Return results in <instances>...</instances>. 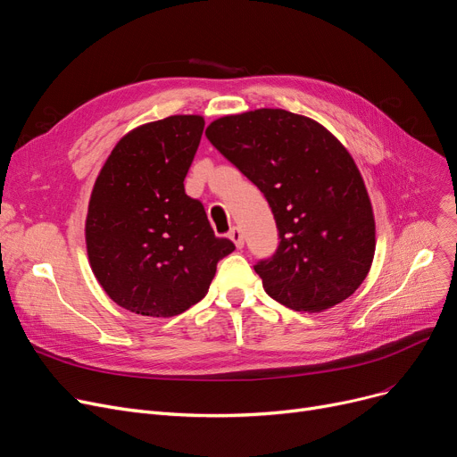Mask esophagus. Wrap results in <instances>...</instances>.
Masks as SVG:
<instances>
[{
	"instance_id": "34e87169",
	"label": "esophagus",
	"mask_w": 457,
	"mask_h": 457,
	"mask_svg": "<svg viewBox=\"0 0 457 457\" xmlns=\"http://www.w3.org/2000/svg\"><path fill=\"white\" fill-rule=\"evenodd\" d=\"M229 238L235 243L237 248H243L245 246V235L241 231V228H231L229 231Z\"/></svg>"
}]
</instances>
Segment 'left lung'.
<instances>
[{
  "label": "left lung",
  "instance_id": "obj_1",
  "mask_svg": "<svg viewBox=\"0 0 457 457\" xmlns=\"http://www.w3.org/2000/svg\"><path fill=\"white\" fill-rule=\"evenodd\" d=\"M205 135L272 209L279 245L253 267L267 295L309 313L353 295L372 265L376 226L343 144L315 120L283 109L222 116Z\"/></svg>",
  "mask_w": 457,
  "mask_h": 457
}]
</instances>
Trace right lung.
Segmentation results:
<instances>
[{
  "mask_svg": "<svg viewBox=\"0 0 457 457\" xmlns=\"http://www.w3.org/2000/svg\"><path fill=\"white\" fill-rule=\"evenodd\" d=\"M204 118L176 114L129 131L94 183L85 224L94 276L112 302L174 317L209 291L235 245L214 237L202 202L185 195Z\"/></svg>",
  "mask_w": 457,
  "mask_h": 457,
  "instance_id": "add662e5",
  "label": "right lung"
}]
</instances>
